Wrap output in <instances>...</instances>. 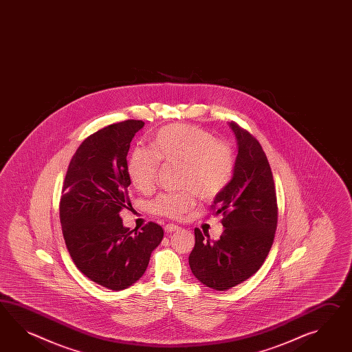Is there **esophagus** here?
Returning <instances> with one entry per match:
<instances>
[{
    "mask_svg": "<svg viewBox=\"0 0 352 352\" xmlns=\"http://www.w3.org/2000/svg\"><path fill=\"white\" fill-rule=\"evenodd\" d=\"M164 230L165 232H178L179 230V226L178 225H174V223H168V225H165V228H164Z\"/></svg>",
    "mask_w": 352,
    "mask_h": 352,
    "instance_id": "1",
    "label": "esophagus"
}]
</instances>
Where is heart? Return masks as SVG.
Masks as SVG:
<instances>
[{
    "mask_svg": "<svg viewBox=\"0 0 352 352\" xmlns=\"http://www.w3.org/2000/svg\"><path fill=\"white\" fill-rule=\"evenodd\" d=\"M150 148L136 147L131 153L127 172L132 184L147 193L153 190L160 162L180 164V186L187 190L163 193L151 204V211L169 219H180L197 201L214 199L230 184L235 170L232 146L214 140L211 132L192 124H169L156 131Z\"/></svg>",
    "mask_w": 352,
    "mask_h": 352,
    "instance_id": "1",
    "label": "heart"
}]
</instances>
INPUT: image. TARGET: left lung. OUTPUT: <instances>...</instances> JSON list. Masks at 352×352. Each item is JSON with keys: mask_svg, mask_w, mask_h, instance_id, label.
<instances>
[{"mask_svg": "<svg viewBox=\"0 0 352 352\" xmlns=\"http://www.w3.org/2000/svg\"><path fill=\"white\" fill-rule=\"evenodd\" d=\"M238 140V156L230 184L214 198L212 214H223L219 240L195 229L196 243L189 266L207 287L226 292L248 280L263 265L277 228L274 175L257 138L230 123Z\"/></svg>", "mask_w": 352, "mask_h": 352, "instance_id": "obj_1", "label": "left lung"}]
</instances>
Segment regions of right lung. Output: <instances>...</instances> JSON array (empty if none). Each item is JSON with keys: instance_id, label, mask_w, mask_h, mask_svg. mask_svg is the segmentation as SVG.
Returning a JSON list of instances; mask_svg holds the SVG:
<instances>
[{"instance_id": "add662e5", "label": "right lung", "mask_w": 352, "mask_h": 352, "mask_svg": "<svg viewBox=\"0 0 352 352\" xmlns=\"http://www.w3.org/2000/svg\"><path fill=\"white\" fill-rule=\"evenodd\" d=\"M142 120L99 129L78 146L62 186L60 220L69 256L91 281L113 292L136 283L163 240L160 225L141 232L124 228L120 212L129 208L127 154Z\"/></svg>"}]
</instances>
